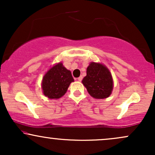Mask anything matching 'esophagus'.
Listing matches in <instances>:
<instances>
[{
  "label": "esophagus",
  "mask_w": 155,
  "mask_h": 155,
  "mask_svg": "<svg viewBox=\"0 0 155 155\" xmlns=\"http://www.w3.org/2000/svg\"><path fill=\"white\" fill-rule=\"evenodd\" d=\"M81 80H82V76H79V78H78V81H81Z\"/></svg>",
  "instance_id": "esophagus-1"
}]
</instances>
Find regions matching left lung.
<instances>
[{"label":"left lung","mask_w":155,"mask_h":155,"mask_svg":"<svg viewBox=\"0 0 155 155\" xmlns=\"http://www.w3.org/2000/svg\"><path fill=\"white\" fill-rule=\"evenodd\" d=\"M83 84L92 97L104 99L111 95L113 90L111 74L105 65L92 62L87 68Z\"/></svg>","instance_id":"left-lung-1"}]
</instances>
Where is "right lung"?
<instances>
[{"label": "right lung", "mask_w": 155, "mask_h": 155, "mask_svg": "<svg viewBox=\"0 0 155 155\" xmlns=\"http://www.w3.org/2000/svg\"><path fill=\"white\" fill-rule=\"evenodd\" d=\"M71 72L61 63L49 69L43 78L44 95L50 99H58L65 95L70 84L74 81Z\"/></svg>", "instance_id": "1"}]
</instances>
